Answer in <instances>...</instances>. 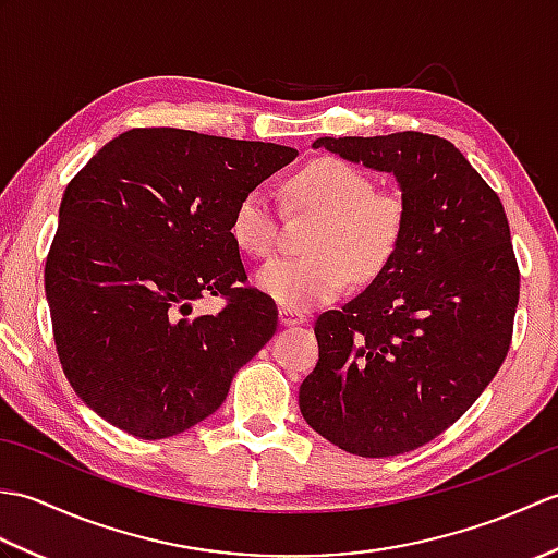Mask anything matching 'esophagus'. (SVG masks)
Here are the masks:
<instances>
[{
    "instance_id": "esophagus-1",
    "label": "esophagus",
    "mask_w": 558,
    "mask_h": 558,
    "mask_svg": "<svg viewBox=\"0 0 558 558\" xmlns=\"http://www.w3.org/2000/svg\"><path fill=\"white\" fill-rule=\"evenodd\" d=\"M278 316H280V324H282V326H300V324H304V322H306V316H304V314H300V312H292V310H282V306H280Z\"/></svg>"
}]
</instances>
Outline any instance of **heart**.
<instances>
[{
	"instance_id": "heart-1",
	"label": "heart",
	"mask_w": 558,
	"mask_h": 558,
	"mask_svg": "<svg viewBox=\"0 0 558 558\" xmlns=\"http://www.w3.org/2000/svg\"><path fill=\"white\" fill-rule=\"evenodd\" d=\"M294 206L314 210V256H276L254 272V286L282 310L306 312L338 298L348 278L372 280L398 252L405 232V201L374 192L369 177L338 158L304 165L288 180ZM230 234L242 252L268 256L278 240V216L264 189L246 192L230 216Z\"/></svg>"
}]
</instances>
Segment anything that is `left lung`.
Masks as SVG:
<instances>
[{"label": "left lung", "instance_id": "obj_1", "mask_svg": "<svg viewBox=\"0 0 558 558\" xmlns=\"http://www.w3.org/2000/svg\"><path fill=\"white\" fill-rule=\"evenodd\" d=\"M314 148L396 177L405 232L369 288L316 318L306 424L362 458L429 444L499 372L520 294L499 196L446 138L322 136Z\"/></svg>", "mask_w": 558, "mask_h": 558}]
</instances>
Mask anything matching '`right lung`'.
Here are the masks:
<instances>
[{
    "label": "right lung",
    "instance_id": "add662e5",
    "mask_svg": "<svg viewBox=\"0 0 558 558\" xmlns=\"http://www.w3.org/2000/svg\"><path fill=\"white\" fill-rule=\"evenodd\" d=\"M294 158L260 141L132 129L69 182L45 294L62 369L98 417L158 441L222 405L278 328L272 300L242 288L230 216ZM206 293L229 304L192 317Z\"/></svg>",
    "mask_w": 558,
    "mask_h": 558
}]
</instances>
